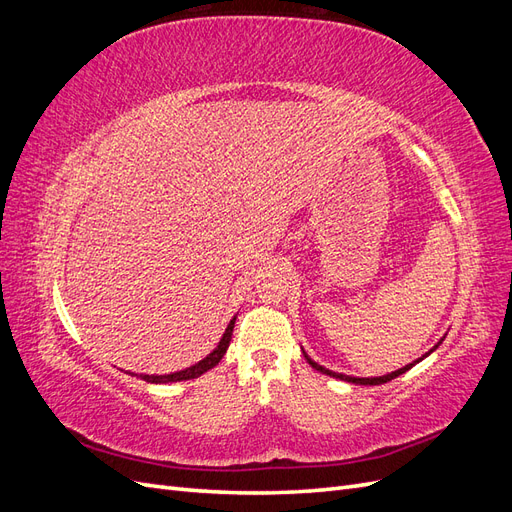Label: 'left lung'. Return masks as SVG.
<instances>
[{
	"mask_svg": "<svg viewBox=\"0 0 512 512\" xmlns=\"http://www.w3.org/2000/svg\"><path fill=\"white\" fill-rule=\"evenodd\" d=\"M438 348V346H436ZM305 354V352H303ZM429 354V352H427ZM425 354V356H427ZM305 359H307V363L312 365L316 371H320V374H327V376H333V378H339V380H346V382H352V384H384V382H389V380H393V378H397V376H401V374H406V371L412 367V365H416L418 361H414V363H410V365H406V367H401V369H397V371H393V374H386V376H380V378H352V376H346V374H335V371H331V369H327V367H322V365H318V363H314L312 359H309V356L305 354Z\"/></svg>",
	"mask_w": 512,
	"mask_h": 512,
	"instance_id": "obj_1",
	"label": "left lung"
}]
</instances>
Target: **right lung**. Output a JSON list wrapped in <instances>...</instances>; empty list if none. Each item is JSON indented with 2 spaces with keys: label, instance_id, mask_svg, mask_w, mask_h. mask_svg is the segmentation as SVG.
<instances>
[{
  "label": "right lung",
  "instance_id": "add662e5",
  "mask_svg": "<svg viewBox=\"0 0 512 512\" xmlns=\"http://www.w3.org/2000/svg\"><path fill=\"white\" fill-rule=\"evenodd\" d=\"M235 320H237V316L230 320L228 329H226L224 337L220 339L218 348H215L209 356H205L203 361H198L196 365H192V367H188V369H183V371H175V374H168V376H141V378H143L145 382H153V384H166V382H181V380H192V378L203 376L205 371H209L211 367H215V365H218V363L222 361V356L226 354L228 344H230V339H232V329H235Z\"/></svg>",
  "mask_w": 512,
  "mask_h": 512
}]
</instances>
